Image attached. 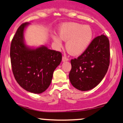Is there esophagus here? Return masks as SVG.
I'll use <instances>...</instances> for the list:
<instances>
[{"mask_svg": "<svg viewBox=\"0 0 123 123\" xmlns=\"http://www.w3.org/2000/svg\"><path fill=\"white\" fill-rule=\"evenodd\" d=\"M69 58L66 57V55H63L62 57V61H68Z\"/></svg>", "mask_w": 123, "mask_h": 123, "instance_id": "34e87169", "label": "esophagus"}]
</instances>
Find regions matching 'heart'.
Instances as JSON below:
<instances>
[{
  "mask_svg": "<svg viewBox=\"0 0 123 123\" xmlns=\"http://www.w3.org/2000/svg\"><path fill=\"white\" fill-rule=\"evenodd\" d=\"M59 32L61 36L57 35L53 36L54 42L60 46L62 39L67 40L66 49L73 55H79L84 52L91 43L94 35L91 26L77 22L64 24L60 27Z\"/></svg>",
  "mask_w": 123,
  "mask_h": 123,
  "instance_id": "b5f03b06",
  "label": "heart"
}]
</instances>
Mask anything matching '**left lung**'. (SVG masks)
<instances>
[{
    "label": "left lung",
    "instance_id": "obj_1",
    "mask_svg": "<svg viewBox=\"0 0 123 123\" xmlns=\"http://www.w3.org/2000/svg\"><path fill=\"white\" fill-rule=\"evenodd\" d=\"M109 47L108 37L101 35L94 38L77 58L72 59L69 77L73 87L88 91L102 81L109 66Z\"/></svg>",
    "mask_w": 123,
    "mask_h": 123
}]
</instances>
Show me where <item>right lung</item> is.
Instances as JSON below:
<instances>
[{"instance_id": "1", "label": "right lung", "mask_w": 123, "mask_h": 123, "mask_svg": "<svg viewBox=\"0 0 123 123\" xmlns=\"http://www.w3.org/2000/svg\"><path fill=\"white\" fill-rule=\"evenodd\" d=\"M28 22L21 24L12 40L10 59L15 79L29 92L40 94L50 85L53 73L62 60V53L45 46L36 49L26 47L24 31Z\"/></svg>"}]
</instances>
